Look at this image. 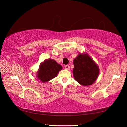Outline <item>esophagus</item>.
<instances>
[{
    "label": "esophagus",
    "mask_w": 127,
    "mask_h": 127,
    "mask_svg": "<svg viewBox=\"0 0 127 127\" xmlns=\"http://www.w3.org/2000/svg\"><path fill=\"white\" fill-rule=\"evenodd\" d=\"M65 68L66 69H67V70L69 69V68H70V66H69V65H65Z\"/></svg>",
    "instance_id": "obj_1"
}]
</instances>
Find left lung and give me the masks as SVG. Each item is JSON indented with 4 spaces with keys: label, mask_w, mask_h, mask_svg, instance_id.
<instances>
[{
    "label": "left lung",
    "mask_w": 127,
    "mask_h": 127,
    "mask_svg": "<svg viewBox=\"0 0 127 127\" xmlns=\"http://www.w3.org/2000/svg\"><path fill=\"white\" fill-rule=\"evenodd\" d=\"M73 70L75 80L83 86L95 82L99 74V68L87 54H79L74 59Z\"/></svg>",
    "instance_id": "1"
}]
</instances>
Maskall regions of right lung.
<instances>
[{
  "instance_id": "right-lung-1",
  "label": "right lung",
  "mask_w": 127,
  "mask_h": 127,
  "mask_svg": "<svg viewBox=\"0 0 127 127\" xmlns=\"http://www.w3.org/2000/svg\"><path fill=\"white\" fill-rule=\"evenodd\" d=\"M62 69L61 65L54 60L49 59L41 63L37 77L42 82H48L57 76L60 70Z\"/></svg>"
}]
</instances>
